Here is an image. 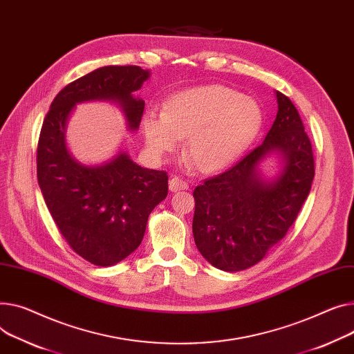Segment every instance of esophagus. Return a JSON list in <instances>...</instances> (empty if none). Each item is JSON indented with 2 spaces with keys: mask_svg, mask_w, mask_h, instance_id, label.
<instances>
[{
  "mask_svg": "<svg viewBox=\"0 0 354 354\" xmlns=\"http://www.w3.org/2000/svg\"><path fill=\"white\" fill-rule=\"evenodd\" d=\"M187 187H189V185H187V182L179 179L178 176H172V178L169 179V189H171V192L186 191Z\"/></svg>",
  "mask_w": 354,
  "mask_h": 354,
  "instance_id": "obj_1",
  "label": "esophagus"
}]
</instances>
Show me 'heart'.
<instances>
[{
  "instance_id": "obj_1",
  "label": "heart",
  "mask_w": 354,
  "mask_h": 354,
  "mask_svg": "<svg viewBox=\"0 0 354 354\" xmlns=\"http://www.w3.org/2000/svg\"><path fill=\"white\" fill-rule=\"evenodd\" d=\"M262 125L259 105L225 85L182 91L165 109H148L142 118L147 145L156 156L187 140V155L202 172H215L238 159Z\"/></svg>"
}]
</instances>
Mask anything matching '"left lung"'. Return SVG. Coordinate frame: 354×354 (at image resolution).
<instances>
[{
    "instance_id": "obj_1",
    "label": "left lung",
    "mask_w": 354,
    "mask_h": 354,
    "mask_svg": "<svg viewBox=\"0 0 354 354\" xmlns=\"http://www.w3.org/2000/svg\"><path fill=\"white\" fill-rule=\"evenodd\" d=\"M277 115L262 145L229 171L206 179L194 191V238L206 261L225 272L245 270L261 262L285 238L308 198L315 158L293 102L276 91ZM279 153L284 167L273 181L257 168Z\"/></svg>"
}]
</instances>
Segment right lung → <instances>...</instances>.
<instances>
[{
  "mask_svg": "<svg viewBox=\"0 0 354 354\" xmlns=\"http://www.w3.org/2000/svg\"><path fill=\"white\" fill-rule=\"evenodd\" d=\"M136 65H108L68 84L46 113L37 149V176L46 207L66 243L85 261L112 266L144 239L148 218L168 195V174L139 167L120 152L98 167L75 160L65 129L77 104L115 102L129 131L139 128L145 102L132 93L149 78Z\"/></svg>",
  "mask_w": 354,
  "mask_h": 354,
  "instance_id": "1",
  "label": "right lung"
}]
</instances>
